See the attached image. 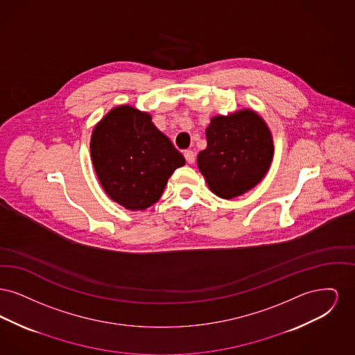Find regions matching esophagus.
<instances>
[{"label":"esophagus","instance_id":"esophagus-1","mask_svg":"<svg viewBox=\"0 0 355 355\" xmlns=\"http://www.w3.org/2000/svg\"><path fill=\"white\" fill-rule=\"evenodd\" d=\"M184 155H185L186 161L189 164H193L196 161V153L193 152V150H185Z\"/></svg>","mask_w":355,"mask_h":355}]
</instances>
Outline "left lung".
<instances>
[{
  "mask_svg": "<svg viewBox=\"0 0 355 355\" xmlns=\"http://www.w3.org/2000/svg\"><path fill=\"white\" fill-rule=\"evenodd\" d=\"M206 139L207 148L198 154L197 164L211 191L222 198L250 190L270 166V130L253 110L211 119Z\"/></svg>",
  "mask_w": 355,
  "mask_h": 355,
  "instance_id": "1",
  "label": "left lung"
}]
</instances>
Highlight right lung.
Returning a JSON list of instances; mask_svg holds the SVG:
<instances>
[{
    "label": "right lung",
    "instance_id": "1",
    "mask_svg": "<svg viewBox=\"0 0 355 355\" xmlns=\"http://www.w3.org/2000/svg\"><path fill=\"white\" fill-rule=\"evenodd\" d=\"M92 161L107 196L129 210L157 202L185 158L148 113L129 105L112 109L94 128Z\"/></svg>",
    "mask_w": 355,
    "mask_h": 355
}]
</instances>
